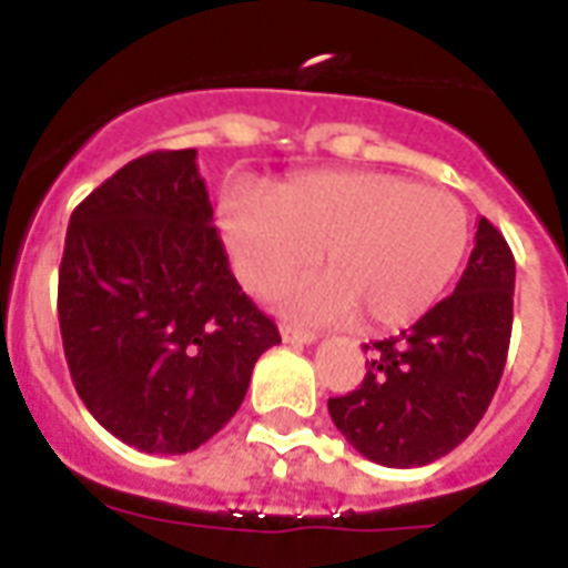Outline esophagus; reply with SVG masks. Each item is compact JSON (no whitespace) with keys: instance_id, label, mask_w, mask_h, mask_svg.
Returning <instances> with one entry per match:
<instances>
[{"instance_id":"34e87169","label":"esophagus","mask_w":568,"mask_h":568,"mask_svg":"<svg viewBox=\"0 0 568 568\" xmlns=\"http://www.w3.org/2000/svg\"><path fill=\"white\" fill-rule=\"evenodd\" d=\"M280 336H283V342H288V345H312L315 342V333H310V329H301V327H292V324H283L280 327Z\"/></svg>"}]
</instances>
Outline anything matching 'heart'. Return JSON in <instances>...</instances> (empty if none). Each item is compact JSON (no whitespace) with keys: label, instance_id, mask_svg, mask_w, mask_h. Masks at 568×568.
<instances>
[{"label":"heart","instance_id":"b5f03b06","mask_svg":"<svg viewBox=\"0 0 568 568\" xmlns=\"http://www.w3.org/2000/svg\"><path fill=\"white\" fill-rule=\"evenodd\" d=\"M221 235L241 285L274 297L324 250L329 274L292 297L310 321L406 327L430 312L468 250V212L448 191L379 171H318L280 182L271 196L232 194Z\"/></svg>","mask_w":568,"mask_h":568}]
</instances>
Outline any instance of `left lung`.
Here are the masks:
<instances>
[{
    "label": "left lung",
    "instance_id": "8db88e82",
    "mask_svg": "<svg viewBox=\"0 0 568 568\" xmlns=\"http://www.w3.org/2000/svg\"><path fill=\"white\" fill-rule=\"evenodd\" d=\"M513 288L510 247L480 217L475 250L454 294L400 336L374 342L359 388L327 400L342 436L363 457L388 468L427 466L457 448L501 383Z\"/></svg>",
    "mask_w": 568,
    "mask_h": 568
}]
</instances>
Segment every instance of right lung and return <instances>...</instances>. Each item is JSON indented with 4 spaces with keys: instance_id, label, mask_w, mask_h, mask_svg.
<instances>
[{
    "instance_id": "obj_1",
    "label": "right lung",
    "mask_w": 568,
    "mask_h": 568,
    "mask_svg": "<svg viewBox=\"0 0 568 568\" xmlns=\"http://www.w3.org/2000/svg\"><path fill=\"white\" fill-rule=\"evenodd\" d=\"M58 324L84 406L144 454L212 439L280 345L232 276L196 150L141 155L75 205Z\"/></svg>"
}]
</instances>
